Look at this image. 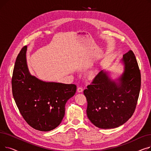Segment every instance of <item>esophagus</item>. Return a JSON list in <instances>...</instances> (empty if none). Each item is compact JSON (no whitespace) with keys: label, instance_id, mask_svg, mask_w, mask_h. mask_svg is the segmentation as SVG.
I'll return each instance as SVG.
<instances>
[{"label":"esophagus","instance_id":"34e87169","mask_svg":"<svg viewBox=\"0 0 151 151\" xmlns=\"http://www.w3.org/2000/svg\"><path fill=\"white\" fill-rule=\"evenodd\" d=\"M77 91H78V92H82L83 89L82 88H81V87H78V89H77Z\"/></svg>","mask_w":151,"mask_h":151}]
</instances>
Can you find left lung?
<instances>
[{
	"instance_id": "8db88e82",
	"label": "left lung",
	"mask_w": 151,
	"mask_h": 151,
	"mask_svg": "<svg viewBox=\"0 0 151 151\" xmlns=\"http://www.w3.org/2000/svg\"><path fill=\"white\" fill-rule=\"evenodd\" d=\"M125 65L119 83L111 81L107 73L100 72L84 91L88 101L87 115L100 129L122 125L133 114L141 88V73L132 50L123 55Z\"/></svg>"
}]
</instances>
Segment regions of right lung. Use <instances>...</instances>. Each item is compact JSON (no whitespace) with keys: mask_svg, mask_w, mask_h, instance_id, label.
I'll use <instances>...</instances> for the list:
<instances>
[{"mask_svg":"<svg viewBox=\"0 0 151 151\" xmlns=\"http://www.w3.org/2000/svg\"><path fill=\"white\" fill-rule=\"evenodd\" d=\"M24 46L16 59L12 93L24 119L35 130L50 131L60 124L67 101L76 93L75 84L46 83L30 75Z\"/></svg>","mask_w":151,"mask_h":151,"instance_id":"add662e5","label":"right lung"}]
</instances>
